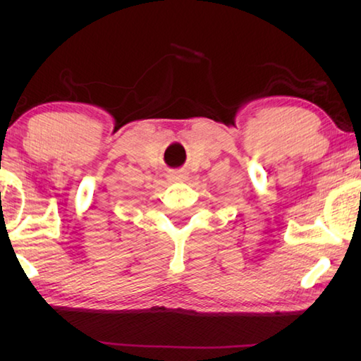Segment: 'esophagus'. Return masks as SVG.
Returning <instances> with one entry per match:
<instances>
[{
  "label": "esophagus",
  "mask_w": 361,
  "mask_h": 361,
  "mask_svg": "<svg viewBox=\"0 0 361 361\" xmlns=\"http://www.w3.org/2000/svg\"><path fill=\"white\" fill-rule=\"evenodd\" d=\"M169 180H170V181H183V180H186V173H183V172H173V173L169 175Z\"/></svg>",
  "instance_id": "34e87169"
}]
</instances>
